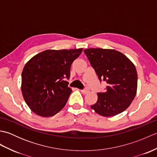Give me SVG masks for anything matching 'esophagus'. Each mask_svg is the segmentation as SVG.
<instances>
[{
	"instance_id": "esophagus-1",
	"label": "esophagus",
	"mask_w": 157,
	"mask_h": 157,
	"mask_svg": "<svg viewBox=\"0 0 157 157\" xmlns=\"http://www.w3.org/2000/svg\"><path fill=\"white\" fill-rule=\"evenodd\" d=\"M81 92L83 93V94H88V93L90 92V90L88 88H85L84 90H81Z\"/></svg>"
}]
</instances>
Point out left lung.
Instances as JSON below:
<instances>
[{
  "instance_id": "8db88e82",
  "label": "left lung",
  "mask_w": 157,
  "mask_h": 157,
  "mask_svg": "<svg viewBox=\"0 0 157 157\" xmlns=\"http://www.w3.org/2000/svg\"><path fill=\"white\" fill-rule=\"evenodd\" d=\"M100 81L107 83L104 92L90 106L103 117H112L124 111L134 99L138 86L135 66L123 53L113 49L88 48L84 51Z\"/></svg>"
}]
</instances>
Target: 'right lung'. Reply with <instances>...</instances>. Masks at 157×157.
<instances>
[{
  "label": "right lung",
  "mask_w": 157,
  "mask_h": 157,
  "mask_svg": "<svg viewBox=\"0 0 157 157\" xmlns=\"http://www.w3.org/2000/svg\"><path fill=\"white\" fill-rule=\"evenodd\" d=\"M83 48L46 50L25 65L21 92L26 104L36 115L48 117L64 107L72 92L66 79L72 63Z\"/></svg>",
  "instance_id": "add662e5"
}]
</instances>
